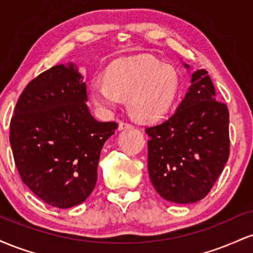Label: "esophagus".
<instances>
[{
    "mask_svg": "<svg viewBox=\"0 0 253 253\" xmlns=\"http://www.w3.org/2000/svg\"><path fill=\"white\" fill-rule=\"evenodd\" d=\"M132 125H130L129 123H127V121H120V123H119V129H129V128H132Z\"/></svg>",
    "mask_w": 253,
    "mask_h": 253,
    "instance_id": "1",
    "label": "esophagus"
}]
</instances>
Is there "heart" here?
Returning <instances> with one entry per match:
<instances>
[{
	"label": "heart",
	"instance_id": "heart-1",
	"mask_svg": "<svg viewBox=\"0 0 253 253\" xmlns=\"http://www.w3.org/2000/svg\"><path fill=\"white\" fill-rule=\"evenodd\" d=\"M178 88L176 71L150 56L118 60L108 66L104 80L95 78L89 85L90 96L98 109L110 113L118 108L121 98H127L130 114L144 123L167 114Z\"/></svg>",
	"mask_w": 253,
	"mask_h": 253
}]
</instances>
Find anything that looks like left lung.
<instances>
[{
	"label": "left lung",
	"instance_id": "8db88e82",
	"mask_svg": "<svg viewBox=\"0 0 253 253\" xmlns=\"http://www.w3.org/2000/svg\"><path fill=\"white\" fill-rule=\"evenodd\" d=\"M185 68L189 69L188 64ZM206 70L191 75V85L173 115L147 127V169L167 201L194 203L210 193L229 156V114Z\"/></svg>",
	"mask_w": 253,
	"mask_h": 253
}]
</instances>
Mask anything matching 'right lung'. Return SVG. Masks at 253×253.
I'll use <instances>...</instances> for the list:
<instances>
[{"label":"right lung","mask_w":253,"mask_h":253,"mask_svg":"<svg viewBox=\"0 0 253 253\" xmlns=\"http://www.w3.org/2000/svg\"><path fill=\"white\" fill-rule=\"evenodd\" d=\"M86 101L76 66L60 64L27 84L10 120L9 141L22 182L52 207L70 208L88 199L101 150L118 128L114 121L94 119Z\"/></svg>","instance_id":"obj_1"}]
</instances>
